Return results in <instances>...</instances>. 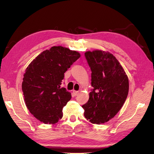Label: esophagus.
<instances>
[{
  "mask_svg": "<svg viewBox=\"0 0 154 154\" xmlns=\"http://www.w3.org/2000/svg\"><path fill=\"white\" fill-rule=\"evenodd\" d=\"M72 92H73V94H74V96H77V95L79 94V92H78V91H73Z\"/></svg>",
  "mask_w": 154,
  "mask_h": 154,
  "instance_id": "obj_1",
  "label": "esophagus"
}]
</instances>
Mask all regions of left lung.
Masks as SVG:
<instances>
[{
	"mask_svg": "<svg viewBox=\"0 0 154 154\" xmlns=\"http://www.w3.org/2000/svg\"><path fill=\"white\" fill-rule=\"evenodd\" d=\"M85 56L92 71L94 88L87 103L82 106L84 116L93 124H103L123 106L128 93V78L118 60L108 51H87Z\"/></svg>",
	"mask_w": 154,
	"mask_h": 154,
	"instance_id": "1",
	"label": "left lung"
}]
</instances>
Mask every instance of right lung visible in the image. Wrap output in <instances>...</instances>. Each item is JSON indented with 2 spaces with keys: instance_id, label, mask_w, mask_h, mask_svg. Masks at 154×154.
<instances>
[{
  "instance_id": "obj_1",
  "label": "right lung",
  "mask_w": 154,
  "mask_h": 154,
  "mask_svg": "<svg viewBox=\"0 0 154 154\" xmlns=\"http://www.w3.org/2000/svg\"><path fill=\"white\" fill-rule=\"evenodd\" d=\"M80 56L76 51L53 46L37 56L26 68L22 83L24 101L40 122L55 124L63 117V108L71 94L60 85L64 73Z\"/></svg>"
}]
</instances>
